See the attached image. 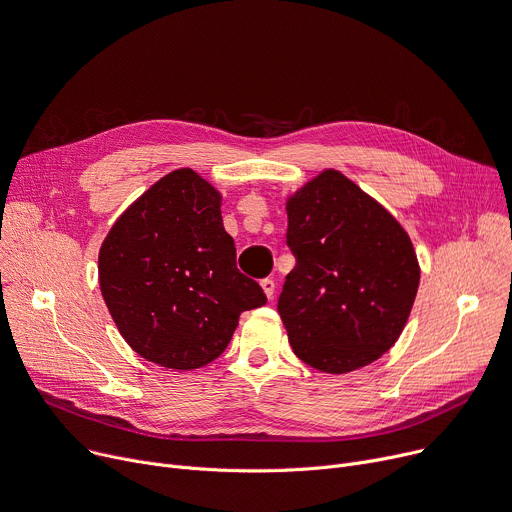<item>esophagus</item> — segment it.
<instances>
[{"instance_id": "34e87169", "label": "esophagus", "mask_w": 512, "mask_h": 512, "mask_svg": "<svg viewBox=\"0 0 512 512\" xmlns=\"http://www.w3.org/2000/svg\"><path fill=\"white\" fill-rule=\"evenodd\" d=\"M261 288H263L265 296L271 300V298H273V292H275V282L271 280V277H265V280H261Z\"/></svg>"}]
</instances>
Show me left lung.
Wrapping results in <instances>:
<instances>
[{
  "instance_id": "8db88e82",
  "label": "left lung",
  "mask_w": 512,
  "mask_h": 512,
  "mask_svg": "<svg viewBox=\"0 0 512 512\" xmlns=\"http://www.w3.org/2000/svg\"><path fill=\"white\" fill-rule=\"evenodd\" d=\"M286 212L296 267L277 312L294 353L324 374L374 363L402 335L421 282L408 232L337 169L288 196Z\"/></svg>"
}]
</instances>
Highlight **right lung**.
Masks as SVG:
<instances>
[{
  "mask_svg": "<svg viewBox=\"0 0 512 512\" xmlns=\"http://www.w3.org/2000/svg\"><path fill=\"white\" fill-rule=\"evenodd\" d=\"M222 194L181 167L136 198L100 247L104 302L124 341L147 361L190 371L214 361L239 316L267 302L237 269Z\"/></svg>",
  "mask_w": 512,
  "mask_h": 512,
  "instance_id": "add662e5",
  "label": "right lung"
}]
</instances>
